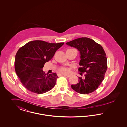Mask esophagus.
Returning <instances> with one entry per match:
<instances>
[{"mask_svg":"<svg viewBox=\"0 0 127 127\" xmlns=\"http://www.w3.org/2000/svg\"><path fill=\"white\" fill-rule=\"evenodd\" d=\"M63 76H66V77H68V78H69V77H70V76H71V75H63Z\"/></svg>","mask_w":127,"mask_h":127,"instance_id":"esophagus-1","label":"esophagus"}]
</instances>
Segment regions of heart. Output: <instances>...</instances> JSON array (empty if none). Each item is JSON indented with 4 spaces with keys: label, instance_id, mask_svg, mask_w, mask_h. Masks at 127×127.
<instances>
[{
    "label": "heart",
    "instance_id": "heart-1",
    "mask_svg": "<svg viewBox=\"0 0 127 127\" xmlns=\"http://www.w3.org/2000/svg\"><path fill=\"white\" fill-rule=\"evenodd\" d=\"M59 70L60 72L63 74H66L69 72V69L66 67H61Z\"/></svg>",
    "mask_w": 127,
    "mask_h": 127
}]
</instances>
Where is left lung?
I'll return each instance as SVG.
<instances>
[{
    "instance_id": "8db88e82",
    "label": "left lung",
    "mask_w": 127,
    "mask_h": 127,
    "mask_svg": "<svg viewBox=\"0 0 127 127\" xmlns=\"http://www.w3.org/2000/svg\"><path fill=\"white\" fill-rule=\"evenodd\" d=\"M66 44L79 51L81 67L79 71L85 73L84 78L78 77L77 84L71 85L72 89L82 94L96 91L103 80L107 69V59L102 47L88 37L77 38Z\"/></svg>"
}]
</instances>
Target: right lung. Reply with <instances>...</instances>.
<instances>
[{
  "label": "right lung",
  "instance_id": "1",
  "mask_svg": "<svg viewBox=\"0 0 127 127\" xmlns=\"http://www.w3.org/2000/svg\"><path fill=\"white\" fill-rule=\"evenodd\" d=\"M64 44L34 40L18 49L15 56V69L25 88L40 94L54 87L58 78L57 74H46L42 68L45 63L53 57L56 51Z\"/></svg>",
  "mask_w": 127,
  "mask_h": 127
}]
</instances>
